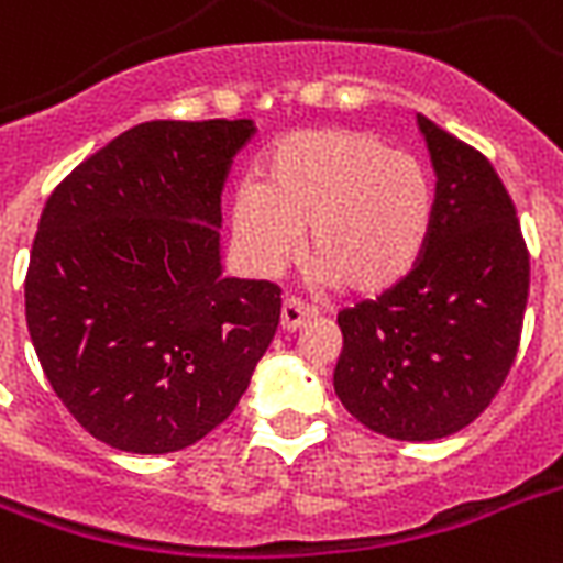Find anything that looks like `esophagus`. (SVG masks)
I'll return each mask as SVG.
<instances>
[{"mask_svg": "<svg viewBox=\"0 0 563 563\" xmlns=\"http://www.w3.org/2000/svg\"><path fill=\"white\" fill-rule=\"evenodd\" d=\"M312 319H316V310H312L310 303H303V300H298V298L283 300L280 328L286 330V333L303 328V324H307V321H312Z\"/></svg>", "mask_w": 563, "mask_h": 563, "instance_id": "esophagus-1", "label": "esophagus"}]
</instances>
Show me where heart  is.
<instances>
[{"label": "heart", "mask_w": 563, "mask_h": 563, "mask_svg": "<svg viewBox=\"0 0 563 563\" xmlns=\"http://www.w3.org/2000/svg\"><path fill=\"white\" fill-rule=\"evenodd\" d=\"M230 221L256 272L291 263L307 230L324 280L377 295L419 263L434 221V186L419 158L372 132L298 129L265 153L260 186L233 197Z\"/></svg>", "instance_id": "heart-1"}]
</instances>
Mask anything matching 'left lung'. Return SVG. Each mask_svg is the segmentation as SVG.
<instances>
[{
  "label": "left lung",
  "instance_id": "obj_1",
  "mask_svg": "<svg viewBox=\"0 0 563 563\" xmlns=\"http://www.w3.org/2000/svg\"><path fill=\"white\" fill-rule=\"evenodd\" d=\"M437 174L434 221L405 280L339 312L333 389L375 434H457L499 393L529 300L517 209L487 158L416 114Z\"/></svg>",
  "mask_w": 563,
  "mask_h": 563
}]
</instances>
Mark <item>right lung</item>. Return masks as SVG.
Masks as SVG:
<instances>
[{
  "instance_id": "1",
  "label": "right lung",
  "mask_w": 563,
  "mask_h": 563,
  "mask_svg": "<svg viewBox=\"0 0 563 563\" xmlns=\"http://www.w3.org/2000/svg\"><path fill=\"white\" fill-rule=\"evenodd\" d=\"M253 120H150L55 188L25 274L43 375L100 443L167 454L233 413L280 289L224 277L221 191Z\"/></svg>"
}]
</instances>
